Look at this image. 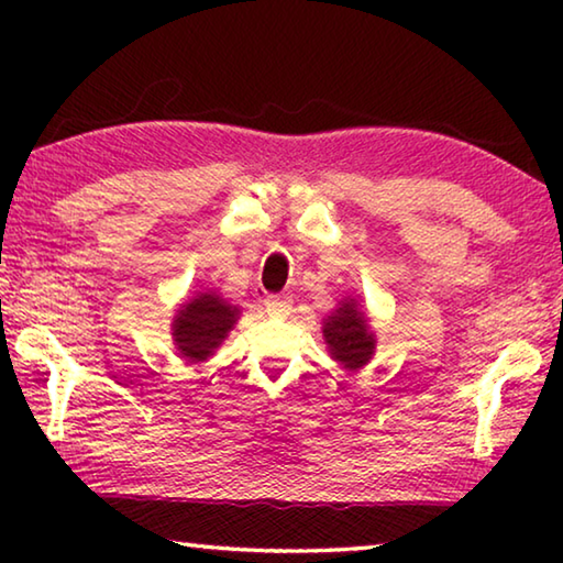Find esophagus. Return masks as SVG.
<instances>
[{
    "instance_id": "34e87169",
    "label": "esophagus",
    "mask_w": 563,
    "mask_h": 563,
    "mask_svg": "<svg viewBox=\"0 0 563 563\" xmlns=\"http://www.w3.org/2000/svg\"><path fill=\"white\" fill-rule=\"evenodd\" d=\"M265 310H268V316H288L292 310L290 295H268V298H265Z\"/></svg>"
}]
</instances>
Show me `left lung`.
<instances>
[{"label": "left lung", "instance_id": "obj_1", "mask_svg": "<svg viewBox=\"0 0 563 563\" xmlns=\"http://www.w3.org/2000/svg\"><path fill=\"white\" fill-rule=\"evenodd\" d=\"M322 335H325L332 357L340 360L350 369L365 365L375 350V338L367 328L365 316L357 312L355 300L342 302V308L332 312L325 320Z\"/></svg>", "mask_w": 563, "mask_h": 563}]
</instances>
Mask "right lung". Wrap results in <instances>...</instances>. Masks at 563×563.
I'll use <instances>...</instances> for the list:
<instances>
[{
	"instance_id": "1",
	"label": "right lung",
	"mask_w": 563,
	"mask_h": 563,
	"mask_svg": "<svg viewBox=\"0 0 563 563\" xmlns=\"http://www.w3.org/2000/svg\"><path fill=\"white\" fill-rule=\"evenodd\" d=\"M238 308L218 295H198L178 310L174 320V340L188 362H201L221 345L228 330L233 328Z\"/></svg>"
}]
</instances>
